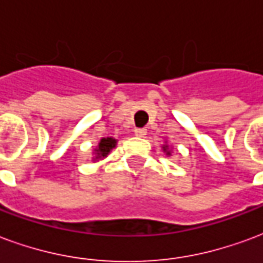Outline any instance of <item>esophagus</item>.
<instances>
[{
    "mask_svg": "<svg viewBox=\"0 0 263 263\" xmlns=\"http://www.w3.org/2000/svg\"><path fill=\"white\" fill-rule=\"evenodd\" d=\"M134 134H136L137 137H144L145 134H147V130H145V129H136V130H134Z\"/></svg>",
    "mask_w": 263,
    "mask_h": 263,
    "instance_id": "obj_1",
    "label": "esophagus"
}]
</instances>
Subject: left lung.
<instances>
[{
    "instance_id": "8db88e82",
    "label": "left lung",
    "mask_w": 263,
    "mask_h": 263,
    "mask_svg": "<svg viewBox=\"0 0 263 263\" xmlns=\"http://www.w3.org/2000/svg\"><path fill=\"white\" fill-rule=\"evenodd\" d=\"M164 150H165V147H164ZM166 154H170V151H168V153H166Z\"/></svg>"
}]
</instances>
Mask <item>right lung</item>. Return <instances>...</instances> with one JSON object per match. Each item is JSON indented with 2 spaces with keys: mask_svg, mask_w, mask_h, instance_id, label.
Returning <instances> with one entry per match:
<instances>
[{
  "mask_svg": "<svg viewBox=\"0 0 263 263\" xmlns=\"http://www.w3.org/2000/svg\"><path fill=\"white\" fill-rule=\"evenodd\" d=\"M116 145V140L112 139V137H106V139L101 140V143L98 144L97 150V158H101V157H106L109 154V151L112 150L113 147Z\"/></svg>",
  "mask_w": 263,
  "mask_h": 263,
  "instance_id": "right-lung-1",
  "label": "right lung"
}]
</instances>
